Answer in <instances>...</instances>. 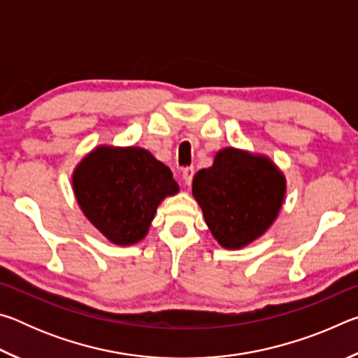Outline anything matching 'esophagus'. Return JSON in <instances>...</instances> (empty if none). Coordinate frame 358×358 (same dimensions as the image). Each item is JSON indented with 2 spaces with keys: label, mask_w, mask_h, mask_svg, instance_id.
Segmentation results:
<instances>
[{
  "label": "esophagus",
  "mask_w": 358,
  "mask_h": 358,
  "mask_svg": "<svg viewBox=\"0 0 358 358\" xmlns=\"http://www.w3.org/2000/svg\"><path fill=\"white\" fill-rule=\"evenodd\" d=\"M192 177H194V167H185L183 171H181V178H183V183L186 186L191 185Z\"/></svg>",
  "instance_id": "obj_1"
}]
</instances>
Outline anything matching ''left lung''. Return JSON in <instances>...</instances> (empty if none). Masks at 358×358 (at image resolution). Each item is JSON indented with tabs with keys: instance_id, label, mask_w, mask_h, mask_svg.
<instances>
[{
	"instance_id": "obj_1",
	"label": "left lung",
	"mask_w": 358,
	"mask_h": 358,
	"mask_svg": "<svg viewBox=\"0 0 358 358\" xmlns=\"http://www.w3.org/2000/svg\"><path fill=\"white\" fill-rule=\"evenodd\" d=\"M286 180L268 157L237 148L217 151L213 166L192 180V196L221 246L240 250L259 238L280 213Z\"/></svg>"
}]
</instances>
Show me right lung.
Returning <instances> with one entry per match:
<instances>
[{"mask_svg": "<svg viewBox=\"0 0 358 358\" xmlns=\"http://www.w3.org/2000/svg\"><path fill=\"white\" fill-rule=\"evenodd\" d=\"M72 186L90 222L121 246L142 240L157 205L178 192L171 169L138 147L94 148L76 167Z\"/></svg>", "mask_w": 358, "mask_h": 358, "instance_id": "add662e5", "label": "right lung"}]
</instances>
